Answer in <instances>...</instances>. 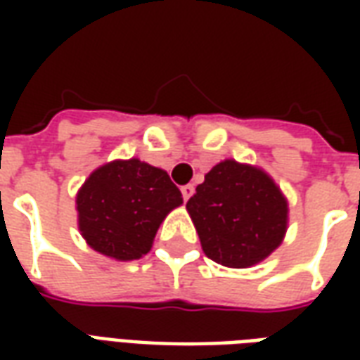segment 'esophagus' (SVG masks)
Returning <instances> with one entry per match:
<instances>
[{
  "label": "esophagus",
  "mask_w": 360,
  "mask_h": 360,
  "mask_svg": "<svg viewBox=\"0 0 360 360\" xmlns=\"http://www.w3.org/2000/svg\"><path fill=\"white\" fill-rule=\"evenodd\" d=\"M181 193H183V198L188 200V198L193 196V193H195V187H193V185H183V187H181Z\"/></svg>",
  "instance_id": "34e87169"
}]
</instances>
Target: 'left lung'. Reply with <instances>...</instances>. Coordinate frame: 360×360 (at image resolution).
<instances>
[{"mask_svg":"<svg viewBox=\"0 0 360 360\" xmlns=\"http://www.w3.org/2000/svg\"><path fill=\"white\" fill-rule=\"evenodd\" d=\"M204 255L227 268H249L278 249L287 231V198L257 165L224 160L187 202Z\"/></svg>","mask_w":360,"mask_h":360,"instance_id":"left-lung-1","label":"left lung"}]
</instances>
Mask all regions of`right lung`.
Segmentation results:
<instances>
[{
    "mask_svg": "<svg viewBox=\"0 0 360 360\" xmlns=\"http://www.w3.org/2000/svg\"><path fill=\"white\" fill-rule=\"evenodd\" d=\"M181 204L167 172L139 158L113 160L90 173L77 193L79 231L103 257L139 260L152 249L165 216Z\"/></svg>",
    "mask_w": 360,
    "mask_h": 360,
    "instance_id": "obj_1",
    "label": "right lung"
}]
</instances>
